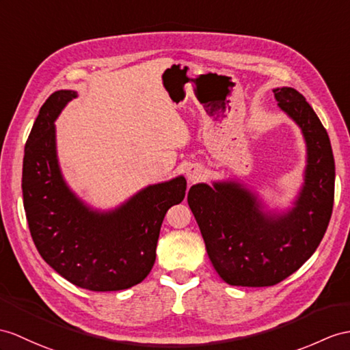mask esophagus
Masks as SVG:
<instances>
[{
  "label": "esophagus",
  "mask_w": 350,
  "mask_h": 350,
  "mask_svg": "<svg viewBox=\"0 0 350 350\" xmlns=\"http://www.w3.org/2000/svg\"><path fill=\"white\" fill-rule=\"evenodd\" d=\"M202 178H203V174L199 166H191L189 167V170H187V180L190 183H198L202 180Z\"/></svg>",
  "instance_id": "34e87169"
}]
</instances>
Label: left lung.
<instances>
[{
	"instance_id": "left-lung-1",
	"label": "left lung",
	"mask_w": 350,
	"mask_h": 350,
	"mask_svg": "<svg viewBox=\"0 0 350 350\" xmlns=\"http://www.w3.org/2000/svg\"><path fill=\"white\" fill-rule=\"evenodd\" d=\"M273 93L308 148L294 208L264 212L257 196L234 181L196 184L187 196L217 273L234 286H271L300 269L319 246L334 204L336 166L325 127L300 92L278 88Z\"/></svg>"
}]
</instances>
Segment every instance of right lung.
Masks as SVG:
<instances>
[{
	"label": "right lung",
	"mask_w": 350,
	"mask_h": 350,
	"mask_svg": "<svg viewBox=\"0 0 350 350\" xmlns=\"http://www.w3.org/2000/svg\"><path fill=\"white\" fill-rule=\"evenodd\" d=\"M77 98L57 90L41 107L25 146L22 191L32 241L50 267L90 291L142 282L156 261L160 227L185 196L184 176L148 185L108 212L93 211L66 185L56 156L55 120Z\"/></svg>",
	"instance_id": "1"
}]
</instances>
